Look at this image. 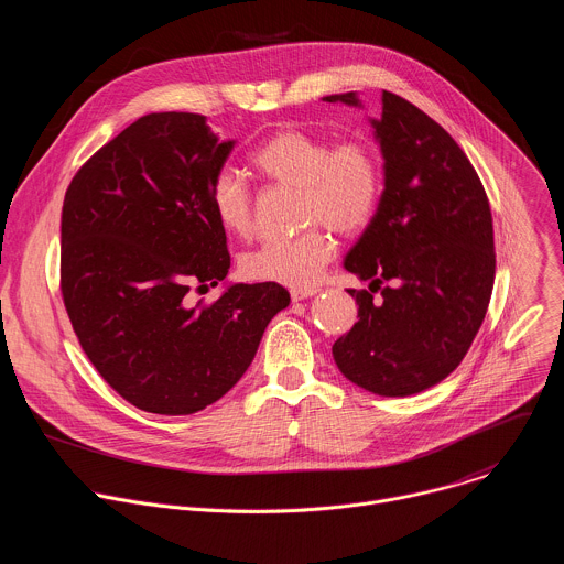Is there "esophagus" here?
<instances>
[{"instance_id": "34e87169", "label": "esophagus", "mask_w": 564, "mask_h": 564, "mask_svg": "<svg viewBox=\"0 0 564 564\" xmlns=\"http://www.w3.org/2000/svg\"><path fill=\"white\" fill-rule=\"evenodd\" d=\"M316 292H318L316 288H292V290H290V296H292V301H303V299L314 296Z\"/></svg>"}]
</instances>
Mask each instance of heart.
Wrapping results in <instances>:
<instances>
[{"label":"heart","instance_id":"1","mask_svg":"<svg viewBox=\"0 0 564 564\" xmlns=\"http://www.w3.org/2000/svg\"><path fill=\"white\" fill-rule=\"evenodd\" d=\"M254 170L270 183L299 187V217L312 224L296 237L268 241L241 259L252 281L307 288L336 254L340 235H356L377 215L383 193L379 152L365 139L332 145L303 130H279L252 152ZM210 208L219 226L235 237L254 230V202L248 183L232 170L213 178Z\"/></svg>","mask_w":564,"mask_h":564}]
</instances>
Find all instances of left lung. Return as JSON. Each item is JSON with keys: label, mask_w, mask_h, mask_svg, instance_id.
I'll return each mask as SVG.
<instances>
[{"label": "left lung", "mask_w": 564, "mask_h": 564, "mask_svg": "<svg viewBox=\"0 0 564 564\" xmlns=\"http://www.w3.org/2000/svg\"><path fill=\"white\" fill-rule=\"evenodd\" d=\"M323 101L360 108L356 93ZM381 101L369 123L386 187L343 261L371 283L369 292L349 290L358 321L332 354L354 386L412 397L449 377L482 325L496 274L494 226L485 187L449 132L394 93L383 90Z\"/></svg>", "instance_id": "obj_1"}]
</instances>
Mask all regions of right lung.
<instances>
[{"label":"right lung","instance_id":"1","mask_svg":"<svg viewBox=\"0 0 564 564\" xmlns=\"http://www.w3.org/2000/svg\"><path fill=\"white\" fill-rule=\"evenodd\" d=\"M235 141L204 115L150 112L73 176L62 210V294L82 349L134 408L185 416L230 392L276 312L279 283H232L210 185Z\"/></svg>","mask_w":564,"mask_h":564}]
</instances>
